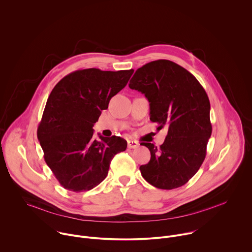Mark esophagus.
I'll return each instance as SVG.
<instances>
[{
  "mask_svg": "<svg viewBox=\"0 0 252 252\" xmlns=\"http://www.w3.org/2000/svg\"><path fill=\"white\" fill-rule=\"evenodd\" d=\"M127 146L129 149H136L139 147V143L136 141H132V140H128L127 141Z\"/></svg>",
  "mask_w": 252,
  "mask_h": 252,
  "instance_id": "1",
  "label": "esophagus"
}]
</instances>
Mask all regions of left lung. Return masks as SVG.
Masks as SVG:
<instances>
[{
	"mask_svg": "<svg viewBox=\"0 0 252 252\" xmlns=\"http://www.w3.org/2000/svg\"><path fill=\"white\" fill-rule=\"evenodd\" d=\"M129 88L145 94L150 120L168 129L159 148L142 143L151 152L150 161L140 166L142 176L159 189L184 185L200 168L212 134L210 101L197 79L181 66L157 60L139 68Z\"/></svg>",
	"mask_w": 252,
	"mask_h": 252,
	"instance_id": "8db88e82",
	"label": "left lung"
}]
</instances>
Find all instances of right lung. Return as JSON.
Instances as JSON below:
<instances>
[{
	"label": "right lung",
	"instance_id": "obj_1",
	"mask_svg": "<svg viewBox=\"0 0 252 252\" xmlns=\"http://www.w3.org/2000/svg\"><path fill=\"white\" fill-rule=\"evenodd\" d=\"M134 70H79L64 77L52 90L37 138L44 159L67 190L83 192L104 180L113 157L126 150L117 136L94 138V125L109 100L127 85Z\"/></svg>",
	"mask_w": 252,
	"mask_h": 252
}]
</instances>
